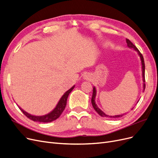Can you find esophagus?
<instances>
[{"mask_svg":"<svg viewBox=\"0 0 158 158\" xmlns=\"http://www.w3.org/2000/svg\"><path fill=\"white\" fill-rule=\"evenodd\" d=\"M84 79H87V78H89V77H90V76H89V75H85V76H84Z\"/></svg>","mask_w":158,"mask_h":158,"instance_id":"obj_1","label":"esophagus"}]
</instances>
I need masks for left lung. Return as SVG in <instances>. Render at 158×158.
<instances>
[{
	"mask_svg": "<svg viewBox=\"0 0 158 158\" xmlns=\"http://www.w3.org/2000/svg\"><path fill=\"white\" fill-rule=\"evenodd\" d=\"M126 41L127 43V47H128L129 48H133V50H135V51L137 52L138 53V55L139 56L140 59V62H141V66H142V81H143V89H142V92H144V89H145V76H144V73H145V65H144V58L142 56V54L140 52L139 50H138L135 46L132 43L129 39H126ZM96 87L94 86H93V96H92V98H91V102H92V105L93 106L94 109L95 110V111L97 112L101 117H104V118H121L123 117L124 115H125L127 113L123 114H120V115H108L106 114L104 111H102L97 106V104H96L95 102V99H96ZM139 100H138L136 103L139 102ZM134 108V107L133 108H131V110H132Z\"/></svg>",
	"mask_w": 158,
	"mask_h": 158,
	"instance_id": "obj_1",
	"label": "left lung"
}]
</instances>
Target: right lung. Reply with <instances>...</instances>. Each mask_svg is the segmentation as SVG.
<instances>
[{
    "label": "right lung",
    "instance_id": "add662e5",
    "mask_svg": "<svg viewBox=\"0 0 158 158\" xmlns=\"http://www.w3.org/2000/svg\"><path fill=\"white\" fill-rule=\"evenodd\" d=\"M75 85H73L72 88L69 89L68 90L66 91V92L63 94V96L61 97L60 100L58 101V104L56 106L55 108L51 111H50L49 113L47 114H45L43 115H35L30 114L27 113V111L23 110L22 108L18 105V108L19 110H21L23 114L28 118L29 119H31L33 121H38V122H42V123H49V122H52L56 119H58L60 115L62 114L63 111L64 110L66 104H67V100L69 94V93L72 92V90L74 89Z\"/></svg>",
    "mask_w": 158,
    "mask_h": 158
}]
</instances>
